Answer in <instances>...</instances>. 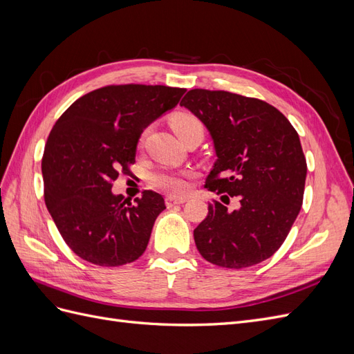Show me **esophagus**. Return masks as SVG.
Instances as JSON below:
<instances>
[{
    "instance_id": "obj_1",
    "label": "esophagus",
    "mask_w": 354,
    "mask_h": 354,
    "mask_svg": "<svg viewBox=\"0 0 354 354\" xmlns=\"http://www.w3.org/2000/svg\"><path fill=\"white\" fill-rule=\"evenodd\" d=\"M185 202H186V198H171V196H168L165 199V203H167L168 208L174 207V205H180V203H185Z\"/></svg>"
}]
</instances>
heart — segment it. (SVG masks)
Instances as JSON below:
<instances>
[{
    "instance_id": "b5f03b06",
    "label": "heart",
    "mask_w": 354,
    "mask_h": 354,
    "mask_svg": "<svg viewBox=\"0 0 354 354\" xmlns=\"http://www.w3.org/2000/svg\"><path fill=\"white\" fill-rule=\"evenodd\" d=\"M169 124L180 140L194 131H203L201 121L195 115H192L189 112L174 113L171 116ZM143 138H145V134L142 136V140ZM189 177H190V173H187V171L164 169V171H158V173L152 176V183L153 186L165 190L169 195L181 196L185 195L189 189Z\"/></svg>"
}]
</instances>
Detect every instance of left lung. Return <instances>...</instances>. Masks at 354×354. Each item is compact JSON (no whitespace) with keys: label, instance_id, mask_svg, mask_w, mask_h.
<instances>
[{"label":"left lung","instance_id":"obj_1","mask_svg":"<svg viewBox=\"0 0 354 354\" xmlns=\"http://www.w3.org/2000/svg\"><path fill=\"white\" fill-rule=\"evenodd\" d=\"M185 106L208 128L217 160L205 187L239 199L229 211L214 201L194 230L207 261L243 269L272 257L303 205L307 176L298 133L274 106L229 91L190 90Z\"/></svg>","mask_w":354,"mask_h":354}]
</instances>
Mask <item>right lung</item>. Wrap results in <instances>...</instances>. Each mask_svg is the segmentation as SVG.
Returning a JSON list of instances; mask_svg holds the SVG:
<instances>
[{
	"label": "right lung",
	"instance_id": "1",
	"mask_svg": "<svg viewBox=\"0 0 354 354\" xmlns=\"http://www.w3.org/2000/svg\"><path fill=\"white\" fill-rule=\"evenodd\" d=\"M185 91L106 85L75 100L53 127L41 160L46 205L63 241L82 260L116 267L145 252L164 198L145 190L131 203L112 194V181L131 174L143 130L176 108Z\"/></svg>",
	"mask_w": 354,
	"mask_h": 354
}]
</instances>
